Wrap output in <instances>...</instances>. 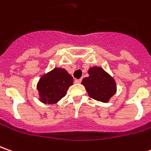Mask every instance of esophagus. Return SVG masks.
<instances>
[{
    "mask_svg": "<svg viewBox=\"0 0 151 151\" xmlns=\"http://www.w3.org/2000/svg\"><path fill=\"white\" fill-rule=\"evenodd\" d=\"M81 81H82V80H81V79H76L75 83H80Z\"/></svg>",
    "mask_w": 151,
    "mask_h": 151,
    "instance_id": "esophagus-1",
    "label": "esophagus"
}]
</instances>
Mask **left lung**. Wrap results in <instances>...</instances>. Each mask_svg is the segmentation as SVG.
<instances>
[{
    "instance_id": "1",
    "label": "left lung",
    "mask_w": 151,
    "mask_h": 151,
    "mask_svg": "<svg viewBox=\"0 0 151 151\" xmlns=\"http://www.w3.org/2000/svg\"><path fill=\"white\" fill-rule=\"evenodd\" d=\"M88 77L84 78L82 83L90 98L98 101L107 103L115 93L114 79L102 68L93 67L88 70Z\"/></svg>"
}]
</instances>
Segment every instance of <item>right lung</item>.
<instances>
[{"mask_svg": "<svg viewBox=\"0 0 151 151\" xmlns=\"http://www.w3.org/2000/svg\"><path fill=\"white\" fill-rule=\"evenodd\" d=\"M73 82V77L64 68H55L42 76L37 83L40 100L49 104L59 101L65 96Z\"/></svg>", "mask_w": 151, "mask_h": 151, "instance_id": "right-lung-1", "label": "right lung"}]
</instances>
